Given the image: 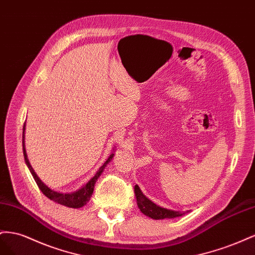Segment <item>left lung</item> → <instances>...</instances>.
Instances as JSON below:
<instances>
[{
  "instance_id": "1",
  "label": "left lung",
  "mask_w": 255,
  "mask_h": 255,
  "mask_svg": "<svg viewBox=\"0 0 255 255\" xmlns=\"http://www.w3.org/2000/svg\"><path fill=\"white\" fill-rule=\"evenodd\" d=\"M134 194H135L137 207L140 208V210L145 216L151 218V219L160 220V219H165V218H176L184 215V213L174 212V210L162 208L156 205L155 203H152L142 193L137 185L134 186Z\"/></svg>"
}]
</instances>
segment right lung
<instances>
[{"label":"right lung","instance_id":"add662e5","mask_svg":"<svg viewBox=\"0 0 255 255\" xmlns=\"http://www.w3.org/2000/svg\"><path fill=\"white\" fill-rule=\"evenodd\" d=\"M24 127L23 126V135H22V146H23V156H24V160H25V163L27 165L28 170L32 173V175L36 181V184H37L38 188L40 189V191L45 194L48 199H50L51 201H54L56 203H59L61 205L64 206H67V207H71V208H80L84 206L87 202L90 201L91 196L93 194L94 191V187H95L96 181L98 179V177L100 176V174L103 173L105 166L110 162V160L113 158L114 154L110 155L107 159V161L100 166V169L97 171V173L95 174V176H94L89 183H87L84 187H82L80 190L76 191V192H72V193H60V192H56L52 189H50L48 186H46L45 184L42 183V181L38 178V176L36 175V173L34 172V170L32 169V166L28 162L27 157H26V152H25V148H24Z\"/></svg>","mask_w":255,"mask_h":255}]
</instances>
